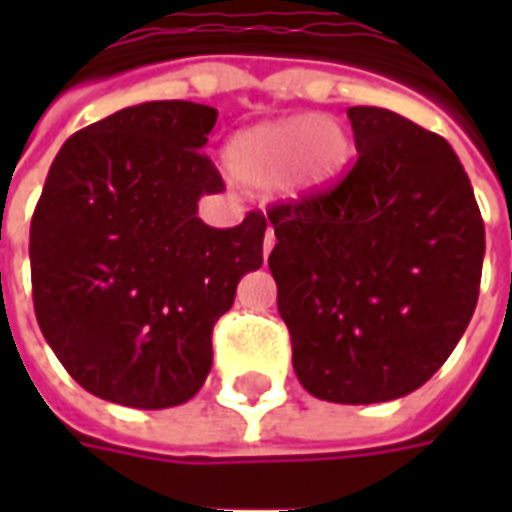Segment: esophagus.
I'll use <instances>...</instances> for the list:
<instances>
[{
	"label": "esophagus",
	"instance_id": "1",
	"mask_svg": "<svg viewBox=\"0 0 512 512\" xmlns=\"http://www.w3.org/2000/svg\"><path fill=\"white\" fill-rule=\"evenodd\" d=\"M274 241H277V238H274V230L268 227L266 238H263V255H268V252H271V246H274Z\"/></svg>",
	"mask_w": 512,
	"mask_h": 512
}]
</instances>
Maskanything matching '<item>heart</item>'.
<instances>
[{
    "mask_svg": "<svg viewBox=\"0 0 512 512\" xmlns=\"http://www.w3.org/2000/svg\"><path fill=\"white\" fill-rule=\"evenodd\" d=\"M348 136L329 117H290L246 128L227 147V164L246 186L282 183L293 197L329 186L348 161Z\"/></svg>",
    "mask_w": 512,
    "mask_h": 512,
    "instance_id": "1",
    "label": "heart"
}]
</instances>
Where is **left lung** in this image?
I'll return each instance as SVG.
<instances>
[{"instance_id":"left-lung-1","label":"left lung","mask_w":512,"mask_h":512,"mask_svg":"<svg viewBox=\"0 0 512 512\" xmlns=\"http://www.w3.org/2000/svg\"><path fill=\"white\" fill-rule=\"evenodd\" d=\"M356 164L340 183L268 208V257L293 370L329 403H384L439 370L472 321L485 227L444 136L351 106Z\"/></svg>"}]
</instances>
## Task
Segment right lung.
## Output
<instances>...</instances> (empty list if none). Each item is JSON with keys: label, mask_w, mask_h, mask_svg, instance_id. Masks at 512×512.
<instances>
[{"label": "right lung", "mask_w": 512, "mask_h": 512, "mask_svg": "<svg viewBox=\"0 0 512 512\" xmlns=\"http://www.w3.org/2000/svg\"><path fill=\"white\" fill-rule=\"evenodd\" d=\"M216 109L147 101L82 128L49 169L32 227V301L62 367L95 397L169 408L211 373L213 323L263 266L266 216L216 230L224 189L202 147Z\"/></svg>", "instance_id": "add662e5"}]
</instances>
